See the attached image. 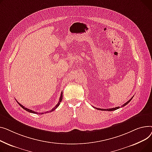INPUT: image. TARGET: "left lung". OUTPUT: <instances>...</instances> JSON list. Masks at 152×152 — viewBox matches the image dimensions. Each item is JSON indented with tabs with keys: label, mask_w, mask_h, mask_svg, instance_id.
Listing matches in <instances>:
<instances>
[{
	"label": "left lung",
	"mask_w": 152,
	"mask_h": 152,
	"mask_svg": "<svg viewBox=\"0 0 152 152\" xmlns=\"http://www.w3.org/2000/svg\"><path fill=\"white\" fill-rule=\"evenodd\" d=\"M132 97H133V96L131 98V99L128 101V102H126V103H124L121 107H124V106H125L126 105H127L131 101V99H132ZM95 109H98V110H105V111H113V110H117V109H118L119 108H120V107H115V108H111V109H99V108H96V107H94Z\"/></svg>",
	"instance_id": "obj_1"
}]
</instances>
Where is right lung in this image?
Instances as JSON below:
<instances>
[{
  "mask_svg": "<svg viewBox=\"0 0 152 152\" xmlns=\"http://www.w3.org/2000/svg\"><path fill=\"white\" fill-rule=\"evenodd\" d=\"M62 91L61 92V96H60V98H59V101H58V104L56 105V106L55 107H53L51 110H50V111H47V112H43V113H38V112H34V111H33V110H30V109H28V108H26L25 107H24L23 105H21V104H20L16 100V102L18 103V104L23 109H24L25 110H26V111H28V112H31V113H36V114H43V113H47V112H52V111H53V110H55L58 107L59 105V104H60V103L61 102V101H62Z\"/></svg>",
  "mask_w": 152,
  "mask_h": 152,
  "instance_id": "right-lung-1",
  "label": "right lung"
}]
</instances>
